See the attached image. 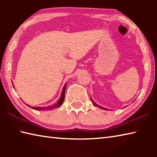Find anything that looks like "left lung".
Listing matches in <instances>:
<instances>
[{"label":"left lung","instance_id":"left-lung-1","mask_svg":"<svg viewBox=\"0 0 157 157\" xmlns=\"http://www.w3.org/2000/svg\"><path fill=\"white\" fill-rule=\"evenodd\" d=\"M91 101L93 102V104H94V106H95V107H99V108H100V109H105V110H107V109H106V108H105V107H101V106H99L98 105H97V104H95V103L94 102V101H93L92 100H91Z\"/></svg>","mask_w":157,"mask_h":157}]
</instances>
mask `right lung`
Segmentation results:
<instances>
[{
    "instance_id": "right-lung-1",
    "label": "right lung",
    "mask_w": 157,
    "mask_h": 157,
    "mask_svg": "<svg viewBox=\"0 0 157 157\" xmlns=\"http://www.w3.org/2000/svg\"><path fill=\"white\" fill-rule=\"evenodd\" d=\"M13 84V83H12ZM66 84H65V86H63V90H62V95H61V97L59 98V100L57 101V103H55L52 106H48L46 107H33V109H35L37 111H40V110H50V109H52L54 108H57V107H60L61 105H62V103L63 102V100H64V95H65V90H66ZM29 106V105H28Z\"/></svg>"
}]
</instances>
